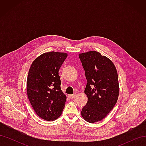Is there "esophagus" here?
I'll use <instances>...</instances> for the list:
<instances>
[{
    "label": "esophagus",
    "instance_id": "1",
    "mask_svg": "<svg viewBox=\"0 0 146 146\" xmlns=\"http://www.w3.org/2000/svg\"><path fill=\"white\" fill-rule=\"evenodd\" d=\"M68 97L69 98H70V99H73L74 97H75V94H71V95H69L68 96Z\"/></svg>",
    "mask_w": 146,
    "mask_h": 146
}]
</instances>
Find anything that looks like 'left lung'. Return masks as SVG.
<instances>
[{
  "instance_id": "8db88e82",
  "label": "left lung",
  "mask_w": 146,
  "mask_h": 146,
  "mask_svg": "<svg viewBox=\"0 0 146 146\" xmlns=\"http://www.w3.org/2000/svg\"><path fill=\"white\" fill-rule=\"evenodd\" d=\"M78 56L87 80L85 93L88 102L81 114L86 121L94 123L107 116L117 102V72L112 61L98 52L90 51Z\"/></svg>"
}]
</instances>
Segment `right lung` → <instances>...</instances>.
Wrapping results in <instances>:
<instances>
[{"label": "right lung", "mask_w": 146, "mask_h": 146, "mask_svg": "<svg viewBox=\"0 0 146 146\" xmlns=\"http://www.w3.org/2000/svg\"><path fill=\"white\" fill-rule=\"evenodd\" d=\"M68 54L46 52L31 65L27 80L30 102L37 115L46 121H54L62 113L66 96L61 90L58 74Z\"/></svg>", "instance_id": "1"}]
</instances>
